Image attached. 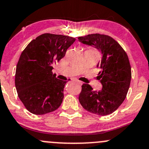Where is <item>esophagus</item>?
<instances>
[{"label":"esophagus","mask_w":149,"mask_h":149,"mask_svg":"<svg viewBox=\"0 0 149 149\" xmlns=\"http://www.w3.org/2000/svg\"><path fill=\"white\" fill-rule=\"evenodd\" d=\"M74 81H76V83H78V84H79V85H82V84H83V83L81 82V81H79V80H78V79H75Z\"/></svg>","instance_id":"34e87169"}]
</instances>
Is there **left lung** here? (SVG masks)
<instances>
[{"label":"left lung","instance_id":"left-lung-1","mask_svg":"<svg viewBox=\"0 0 149 149\" xmlns=\"http://www.w3.org/2000/svg\"><path fill=\"white\" fill-rule=\"evenodd\" d=\"M84 44L94 46L102 54L97 65L101 90L96 91L84 84L79 100L85 110L99 116L112 113L126 98L131 79V68L126 51L116 40L104 34H89L79 38Z\"/></svg>","mask_w":149,"mask_h":149}]
</instances>
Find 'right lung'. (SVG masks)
<instances>
[{"label":"right lung","mask_w":149,"mask_h":149,"mask_svg":"<svg viewBox=\"0 0 149 149\" xmlns=\"http://www.w3.org/2000/svg\"><path fill=\"white\" fill-rule=\"evenodd\" d=\"M75 40L68 36L43 33L31 40L23 51L16 65L15 85L29 111L43 115L61 106L66 81L56 79L53 65L65 56Z\"/></svg>","instance_id":"right-lung-1"}]
</instances>
